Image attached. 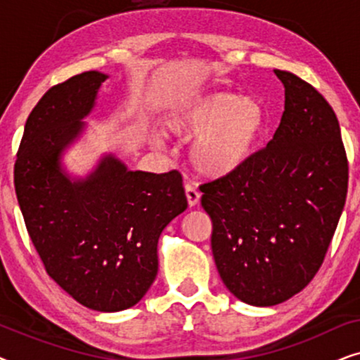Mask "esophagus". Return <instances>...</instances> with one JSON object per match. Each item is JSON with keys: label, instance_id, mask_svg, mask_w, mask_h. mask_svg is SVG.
<instances>
[{"label": "esophagus", "instance_id": "esophagus-1", "mask_svg": "<svg viewBox=\"0 0 360 360\" xmlns=\"http://www.w3.org/2000/svg\"><path fill=\"white\" fill-rule=\"evenodd\" d=\"M185 195H186V200H188L190 206H196L200 203V191L196 190L191 184L185 185Z\"/></svg>", "mask_w": 360, "mask_h": 360}]
</instances>
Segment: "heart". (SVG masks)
Segmentation results:
<instances>
[{
	"label": "heart",
	"instance_id": "obj_1",
	"mask_svg": "<svg viewBox=\"0 0 360 360\" xmlns=\"http://www.w3.org/2000/svg\"><path fill=\"white\" fill-rule=\"evenodd\" d=\"M264 127V110L254 98L234 93L203 96L174 115L170 134L196 137L190 150L196 172L211 179L233 174L254 154ZM160 144V139L154 141Z\"/></svg>",
	"mask_w": 360,
	"mask_h": 360
}]
</instances>
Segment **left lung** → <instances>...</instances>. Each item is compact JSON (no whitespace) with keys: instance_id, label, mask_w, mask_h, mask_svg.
<instances>
[{"instance_id":"left-lung-1","label":"left lung","mask_w":360,"mask_h":360,"mask_svg":"<svg viewBox=\"0 0 360 360\" xmlns=\"http://www.w3.org/2000/svg\"><path fill=\"white\" fill-rule=\"evenodd\" d=\"M285 111L272 141L233 174L201 185L211 249L231 293L274 307L321 267L347 195L338 117L316 88L285 70Z\"/></svg>"}]
</instances>
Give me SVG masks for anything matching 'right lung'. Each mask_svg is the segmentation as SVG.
<instances>
[{"mask_svg":"<svg viewBox=\"0 0 360 360\" xmlns=\"http://www.w3.org/2000/svg\"><path fill=\"white\" fill-rule=\"evenodd\" d=\"M106 78L83 72L39 100L24 126L14 188L49 277L83 307L111 313L150 288L162 231L188 203L179 170L132 172L112 155L86 179L62 170V152L80 136Z\"/></svg>","mask_w":360,"mask_h":360,"instance_id":"add662e5","label":"right lung"}]
</instances>
